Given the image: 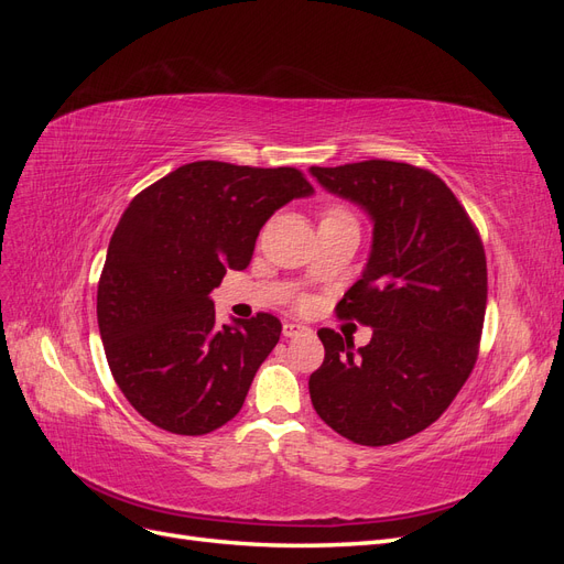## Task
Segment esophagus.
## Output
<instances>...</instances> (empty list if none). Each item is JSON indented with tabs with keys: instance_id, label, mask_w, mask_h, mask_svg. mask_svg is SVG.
<instances>
[{
	"instance_id": "esophagus-1",
	"label": "esophagus",
	"mask_w": 564,
	"mask_h": 564,
	"mask_svg": "<svg viewBox=\"0 0 564 564\" xmlns=\"http://www.w3.org/2000/svg\"><path fill=\"white\" fill-rule=\"evenodd\" d=\"M303 332H308V327H303V324H299V322H284V327H282V334L286 338H294V336H299Z\"/></svg>"
}]
</instances>
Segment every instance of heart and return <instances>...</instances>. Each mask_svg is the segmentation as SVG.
<instances>
[{
  "instance_id": "obj_1",
  "label": "heart",
  "mask_w": 564,
  "mask_h": 564,
  "mask_svg": "<svg viewBox=\"0 0 564 564\" xmlns=\"http://www.w3.org/2000/svg\"><path fill=\"white\" fill-rule=\"evenodd\" d=\"M329 214H348L344 207H329L327 212H324V216H329Z\"/></svg>"
}]
</instances>
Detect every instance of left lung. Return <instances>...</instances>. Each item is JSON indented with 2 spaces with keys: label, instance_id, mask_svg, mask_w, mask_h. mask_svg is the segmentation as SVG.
Listing matches in <instances>:
<instances>
[{
  "label": "left lung",
  "instance_id": "obj_1",
  "mask_svg": "<svg viewBox=\"0 0 564 564\" xmlns=\"http://www.w3.org/2000/svg\"><path fill=\"white\" fill-rule=\"evenodd\" d=\"M329 193L373 218L369 263L338 301L373 329L365 348L319 329L311 373L319 419L355 445L386 447L429 429L468 381L487 308L482 237L447 183L423 166L367 160L311 166Z\"/></svg>",
  "mask_w": 564,
  "mask_h": 564
}]
</instances>
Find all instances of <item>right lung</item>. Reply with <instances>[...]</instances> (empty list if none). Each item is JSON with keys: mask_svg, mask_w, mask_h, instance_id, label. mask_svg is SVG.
I'll return each mask as SVG.
<instances>
[{"mask_svg": "<svg viewBox=\"0 0 564 564\" xmlns=\"http://www.w3.org/2000/svg\"><path fill=\"white\" fill-rule=\"evenodd\" d=\"M313 193L296 166L191 162L148 185L119 218L96 315L112 379L143 419L207 435L240 412L282 322L216 324L209 292L245 270L265 220Z\"/></svg>", "mask_w": 564, "mask_h": 564, "instance_id": "add662e5", "label": "right lung"}]
</instances>
